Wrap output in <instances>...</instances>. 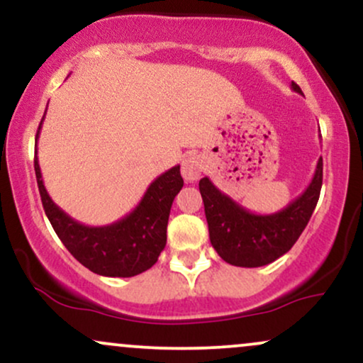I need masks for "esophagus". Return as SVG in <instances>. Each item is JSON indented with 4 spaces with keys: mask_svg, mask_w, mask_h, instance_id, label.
<instances>
[{
    "mask_svg": "<svg viewBox=\"0 0 363 363\" xmlns=\"http://www.w3.org/2000/svg\"><path fill=\"white\" fill-rule=\"evenodd\" d=\"M181 172H182V177H184L187 182L198 181L203 172L201 157H199L198 153H189V155H186L181 164Z\"/></svg>",
    "mask_w": 363,
    "mask_h": 363,
    "instance_id": "34e87169",
    "label": "esophagus"
}]
</instances>
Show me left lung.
I'll return each mask as SVG.
<instances>
[{
    "mask_svg": "<svg viewBox=\"0 0 363 363\" xmlns=\"http://www.w3.org/2000/svg\"><path fill=\"white\" fill-rule=\"evenodd\" d=\"M291 89L302 94L291 82ZM323 186V158L307 189L283 210L272 215H256L223 194L208 177L199 181L205 203L210 242L228 264L257 268L289 252L309 223Z\"/></svg>",
    "mask_w": 363,
    "mask_h": 363,
    "instance_id": "left-lung-1",
    "label": "left lung"
}]
</instances>
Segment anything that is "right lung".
<instances>
[{"mask_svg":"<svg viewBox=\"0 0 363 363\" xmlns=\"http://www.w3.org/2000/svg\"><path fill=\"white\" fill-rule=\"evenodd\" d=\"M43 121L37 129L35 143ZM34 169L44 211L54 232L74 259L85 268L102 277L129 278L155 264L167 242L170 206L184 186L179 165L158 176L148 186L147 193L131 213L104 227H89L77 222L52 201L44 187L37 150Z\"/></svg>","mask_w":363,"mask_h":363,"instance_id":"1","label":"right lung"}]
</instances>
